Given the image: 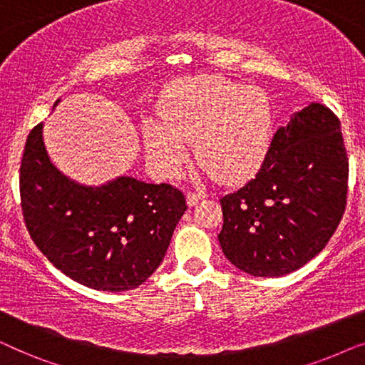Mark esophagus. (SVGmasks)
I'll return each instance as SVG.
<instances>
[{
  "instance_id": "esophagus-1",
  "label": "esophagus",
  "mask_w": 365,
  "mask_h": 365,
  "mask_svg": "<svg viewBox=\"0 0 365 365\" xmlns=\"http://www.w3.org/2000/svg\"><path fill=\"white\" fill-rule=\"evenodd\" d=\"M204 196H206V194H204L202 191H189L187 196H186L187 204H189V206H194V204H197Z\"/></svg>"
}]
</instances>
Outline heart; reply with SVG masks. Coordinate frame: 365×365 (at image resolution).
<instances>
[{
	"label": "heart",
	"instance_id": "obj_1",
	"mask_svg": "<svg viewBox=\"0 0 365 365\" xmlns=\"http://www.w3.org/2000/svg\"><path fill=\"white\" fill-rule=\"evenodd\" d=\"M163 121L144 124L149 159L163 174H173L196 156L222 181H236L261 166L271 143L274 114L267 94L217 76L184 78L163 93Z\"/></svg>",
	"mask_w": 365,
	"mask_h": 365
}]
</instances>
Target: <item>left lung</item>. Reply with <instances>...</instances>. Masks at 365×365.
I'll use <instances>...</instances> for the list:
<instances>
[{"instance_id": "1", "label": "left lung", "mask_w": 365, "mask_h": 365, "mask_svg": "<svg viewBox=\"0 0 365 365\" xmlns=\"http://www.w3.org/2000/svg\"><path fill=\"white\" fill-rule=\"evenodd\" d=\"M341 121L311 103L279 128L256 178L219 199L224 256L257 277L302 267L326 247L347 204Z\"/></svg>"}]
</instances>
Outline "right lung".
Wrapping results in <instances>:
<instances>
[{
	"label": "right lung",
	"instance_id": "right-lung-1",
	"mask_svg": "<svg viewBox=\"0 0 365 365\" xmlns=\"http://www.w3.org/2000/svg\"><path fill=\"white\" fill-rule=\"evenodd\" d=\"M41 131L39 123L28 134L19 168L21 211L33 242L84 286L109 292L141 286L163 262L187 209L186 196L171 184L126 176L101 187L69 181L49 161Z\"/></svg>",
	"mask_w": 365,
	"mask_h": 365
}]
</instances>
